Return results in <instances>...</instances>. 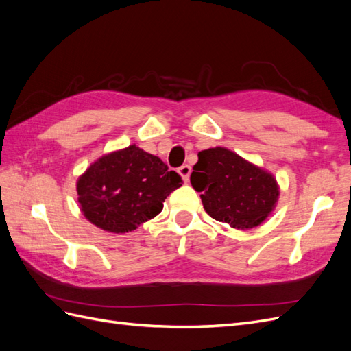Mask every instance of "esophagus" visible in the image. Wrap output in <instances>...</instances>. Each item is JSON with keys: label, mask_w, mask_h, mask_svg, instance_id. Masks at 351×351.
I'll use <instances>...</instances> for the list:
<instances>
[{"label": "esophagus", "mask_w": 351, "mask_h": 351, "mask_svg": "<svg viewBox=\"0 0 351 351\" xmlns=\"http://www.w3.org/2000/svg\"><path fill=\"white\" fill-rule=\"evenodd\" d=\"M190 173H192V167L187 165V164H184V165H182V167L178 168V174L182 176V178H183V182H184V183H189V180H190Z\"/></svg>", "instance_id": "esophagus-1"}]
</instances>
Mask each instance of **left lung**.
<instances>
[{"label": "left lung", "instance_id": "left-lung-1", "mask_svg": "<svg viewBox=\"0 0 351 351\" xmlns=\"http://www.w3.org/2000/svg\"><path fill=\"white\" fill-rule=\"evenodd\" d=\"M190 176L200 192L208 215L232 228L261 226L277 206L280 186L275 177L227 147H209L197 154Z\"/></svg>", "mask_w": 351, "mask_h": 351}]
</instances>
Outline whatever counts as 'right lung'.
Masks as SVG:
<instances>
[{"label": "right lung", "instance_id": "obj_1", "mask_svg": "<svg viewBox=\"0 0 351 351\" xmlns=\"http://www.w3.org/2000/svg\"><path fill=\"white\" fill-rule=\"evenodd\" d=\"M182 183L158 156L130 145L92 162L76 190L84 218L104 231L124 234L155 218Z\"/></svg>", "mask_w": 351, "mask_h": 351}]
</instances>
